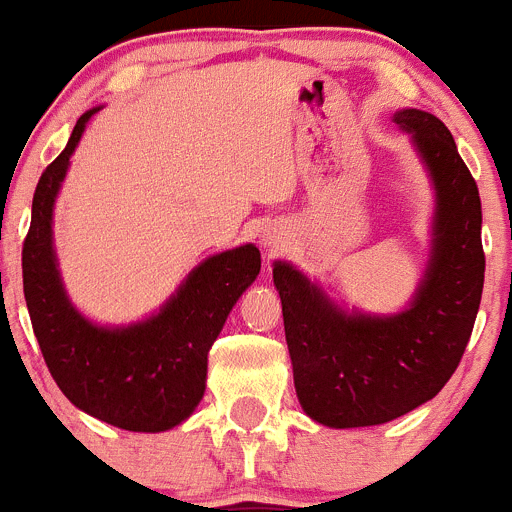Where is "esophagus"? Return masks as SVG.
<instances>
[{"label": "esophagus", "mask_w": 512, "mask_h": 512, "mask_svg": "<svg viewBox=\"0 0 512 512\" xmlns=\"http://www.w3.org/2000/svg\"><path fill=\"white\" fill-rule=\"evenodd\" d=\"M261 246H263V251H266L268 256H276L278 251L286 246V236H283L281 231L271 229V231H266V234L261 236Z\"/></svg>", "instance_id": "obj_1"}]
</instances>
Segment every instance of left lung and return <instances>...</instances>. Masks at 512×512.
<instances>
[{"label": "left lung", "mask_w": 512, "mask_h": 512, "mask_svg": "<svg viewBox=\"0 0 512 512\" xmlns=\"http://www.w3.org/2000/svg\"><path fill=\"white\" fill-rule=\"evenodd\" d=\"M435 194L430 254L413 301L391 316L343 311L293 263H273L296 396L328 428L401 418L440 393L463 358L483 296L480 196L438 116L401 109Z\"/></svg>", "instance_id": "obj_1"}]
</instances>
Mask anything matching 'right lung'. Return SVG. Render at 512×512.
<instances>
[{
	"label": "right lung",
	"mask_w": 512,
	"mask_h": 512,
	"mask_svg": "<svg viewBox=\"0 0 512 512\" xmlns=\"http://www.w3.org/2000/svg\"><path fill=\"white\" fill-rule=\"evenodd\" d=\"M99 109L79 116L67 149L44 169L34 191L22 249L24 298L49 373L79 411L134 433H161L184 423L204 398L209 351L241 293L256 281L261 254L244 244L209 256L144 321H89L67 296L52 224L69 159Z\"/></svg>",
	"instance_id": "add662e5"
}]
</instances>
